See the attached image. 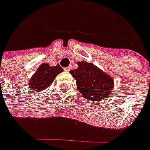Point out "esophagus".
<instances>
[{"instance_id": "esophagus-1", "label": "esophagus", "mask_w": 150, "mask_h": 150, "mask_svg": "<svg viewBox=\"0 0 150 150\" xmlns=\"http://www.w3.org/2000/svg\"><path fill=\"white\" fill-rule=\"evenodd\" d=\"M64 70H65L66 72H69V71L71 70V67H67L66 68H64Z\"/></svg>"}]
</instances>
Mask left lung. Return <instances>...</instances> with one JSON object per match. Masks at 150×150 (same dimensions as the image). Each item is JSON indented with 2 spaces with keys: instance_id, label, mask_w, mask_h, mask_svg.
I'll return each mask as SVG.
<instances>
[{
  "instance_id": "obj_1",
  "label": "left lung",
  "mask_w": 150,
  "mask_h": 150,
  "mask_svg": "<svg viewBox=\"0 0 150 150\" xmlns=\"http://www.w3.org/2000/svg\"><path fill=\"white\" fill-rule=\"evenodd\" d=\"M78 67L70 74L76 80L78 90L84 98L98 102L109 97L113 88V79L93 63L78 62Z\"/></svg>"
}]
</instances>
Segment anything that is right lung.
Wrapping results in <instances>:
<instances>
[{
    "label": "right lung",
    "instance_id": "right-lung-1",
    "mask_svg": "<svg viewBox=\"0 0 150 150\" xmlns=\"http://www.w3.org/2000/svg\"><path fill=\"white\" fill-rule=\"evenodd\" d=\"M62 72L63 69L59 65L52 67L48 63H42L32 76L28 85L32 92H42L50 87L56 77Z\"/></svg>",
    "mask_w": 150,
    "mask_h": 150
}]
</instances>
